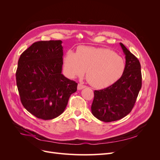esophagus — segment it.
<instances>
[{
	"instance_id": "1",
	"label": "esophagus",
	"mask_w": 160,
	"mask_h": 160,
	"mask_svg": "<svg viewBox=\"0 0 160 160\" xmlns=\"http://www.w3.org/2000/svg\"><path fill=\"white\" fill-rule=\"evenodd\" d=\"M85 88H86L85 85H82L81 83H79L78 85H77V89H78V90H81V89H83Z\"/></svg>"
}]
</instances>
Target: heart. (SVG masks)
I'll list each match as a JSON object with an SVG mask.
<instances>
[{
	"instance_id": "obj_1",
	"label": "heart",
	"mask_w": 160,
	"mask_h": 160,
	"mask_svg": "<svg viewBox=\"0 0 160 160\" xmlns=\"http://www.w3.org/2000/svg\"><path fill=\"white\" fill-rule=\"evenodd\" d=\"M65 74L71 79L83 76L95 88H105L122 77L125 69L123 58L105 48L79 47L76 54L67 51L63 58Z\"/></svg>"
}]
</instances>
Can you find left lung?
I'll return each instance as SVG.
<instances>
[{
	"label": "left lung",
	"instance_id": "8db88e82",
	"mask_svg": "<svg viewBox=\"0 0 160 160\" xmlns=\"http://www.w3.org/2000/svg\"><path fill=\"white\" fill-rule=\"evenodd\" d=\"M125 56V69L123 76L108 88L94 91L91 112L104 122L121 119L133 109L142 88L141 65L122 43H119Z\"/></svg>",
	"mask_w": 160,
	"mask_h": 160
}]
</instances>
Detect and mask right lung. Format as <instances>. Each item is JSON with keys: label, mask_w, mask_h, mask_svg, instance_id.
Instances as JSON below:
<instances>
[{"label": "right lung", "mask_w": 160, "mask_h": 160, "mask_svg": "<svg viewBox=\"0 0 160 160\" xmlns=\"http://www.w3.org/2000/svg\"><path fill=\"white\" fill-rule=\"evenodd\" d=\"M63 47L61 41H38L19 58L17 85L22 105L44 120L64 112L77 83L62 74Z\"/></svg>", "instance_id": "1"}]
</instances>
